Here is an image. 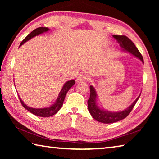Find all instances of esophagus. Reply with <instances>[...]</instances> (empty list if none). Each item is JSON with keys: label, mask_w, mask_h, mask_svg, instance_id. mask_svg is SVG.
Returning <instances> with one entry per match:
<instances>
[{"label": "esophagus", "mask_w": 159, "mask_h": 159, "mask_svg": "<svg viewBox=\"0 0 159 159\" xmlns=\"http://www.w3.org/2000/svg\"><path fill=\"white\" fill-rule=\"evenodd\" d=\"M89 80H90L89 76H88L87 74H82L79 75V76L78 77V79H76V81L77 82H88Z\"/></svg>", "instance_id": "34e87169"}]
</instances>
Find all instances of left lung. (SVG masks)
Returning a JSON list of instances; mask_svg holds the SVG:
<instances>
[{
  "label": "left lung",
  "mask_w": 159,
  "mask_h": 159,
  "mask_svg": "<svg viewBox=\"0 0 159 159\" xmlns=\"http://www.w3.org/2000/svg\"><path fill=\"white\" fill-rule=\"evenodd\" d=\"M113 37L117 40L118 42L120 43V46L123 48V50L133 54V55L142 60V62H144L143 57H142L141 53L139 52V51L134 45L133 42L129 38L126 36H118V35H114ZM90 98L88 100V110H89V112L90 113L93 118H95L98 121L103 123H112L117 122L127 117L129 114L131 112L132 109H133L134 105H135L139 96H140V95H139L138 98L135 99V101L124 111L119 112H109L100 109L96 105L97 94L95 88L92 85L90 86Z\"/></svg>",
  "instance_id": "1"
}]
</instances>
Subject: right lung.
<instances>
[{"label":"right lung","instance_id":"1","mask_svg":"<svg viewBox=\"0 0 159 159\" xmlns=\"http://www.w3.org/2000/svg\"><path fill=\"white\" fill-rule=\"evenodd\" d=\"M48 30H49V29H48V27L36 28V29H34L33 31H31V33L29 34L28 36L23 40L22 41H21L20 46H21V45H23L25 42L29 41V39H31V38L36 36H37V35L41 34L42 33H43V32L48 31ZM74 84H75L74 80H69V81H67L65 84L64 85L62 89H61L60 94H59V96L57 99V101H56L55 103L52 106L48 107V108H43V109L31 108V107L26 106V104L24 103L20 97H19V98H20V100L21 105L25 107L26 110H28L29 111L32 113L33 114L38 116H40V117H49V116H51L55 114L56 113H57L59 110L61 109L67 92H68L69 90Z\"/></svg>","mask_w":159,"mask_h":159}]
</instances>
